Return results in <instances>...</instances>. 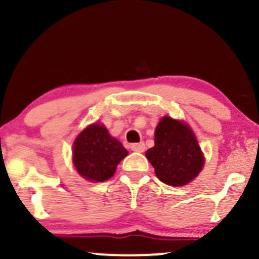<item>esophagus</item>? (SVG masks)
<instances>
[{
  "mask_svg": "<svg viewBox=\"0 0 259 259\" xmlns=\"http://www.w3.org/2000/svg\"><path fill=\"white\" fill-rule=\"evenodd\" d=\"M132 150L135 152H144L145 151V144L144 142H138V144L132 145Z\"/></svg>",
  "mask_w": 259,
  "mask_h": 259,
  "instance_id": "34e87169",
  "label": "esophagus"
}]
</instances>
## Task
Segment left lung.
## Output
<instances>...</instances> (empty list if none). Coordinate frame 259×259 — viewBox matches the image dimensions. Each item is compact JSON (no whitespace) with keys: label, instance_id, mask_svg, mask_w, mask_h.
<instances>
[{"label":"left lung","instance_id":"obj_1","mask_svg":"<svg viewBox=\"0 0 259 259\" xmlns=\"http://www.w3.org/2000/svg\"><path fill=\"white\" fill-rule=\"evenodd\" d=\"M157 178L170 186H184L197 177L204 157L185 121L163 117L154 130V146L146 151Z\"/></svg>","mask_w":259,"mask_h":259}]
</instances>
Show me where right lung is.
<instances>
[{
    "instance_id": "obj_1",
    "label": "right lung",
    "mask_w": 259,
    "mask_h": 259,
    "mask_svg": "<svg viewBox=\"0 0 259 259\" xmlns=\"http://www.w3.org/2000/svg\"><path fill=\"white\" fill-rule=\"evenodd\" d=\"M127 151L120 141L109 135L99 123L86 126L73 145V163L76 171L86 180L102 183L115 173V168Z\"/></svg>"
}]
</instances>
